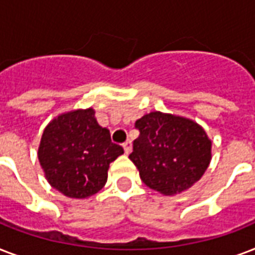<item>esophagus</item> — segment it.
Listing matches in <instances>:
<instances>
[{"instance_id":"obj_1","label":"esophagus","mask_w":255,"mask_h":255,"mask_svg":"<svg viewBox=\"0 0 255 255\" xmlns=\"http://www.w3.org/2000/svg\"><path fill=\"white\" fill-rule=\"evenodd\" d=\"M123 148H124V152H126V153H129V152H131V149H132V141L131 140H127V141H126V143H123Z\"/></svg>"}]
</instances>
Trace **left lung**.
Masks as SVG:
<instances>
[{"label":"left lung","mask_w":255,"mask_h":255,"mask_svg":"<svg viewBox=\"0 0 255 255\" xmlns=\"http://www.w3.org/2000/svg\"><path fill=\"white\" fill-rule=\"evenodd\" d=\"M139 137L129 159L151 189L176 194L205 173L212 159V141L193 120L151 112L136 120Z\"/></svg>","instance_id":"1"}]
</instances>
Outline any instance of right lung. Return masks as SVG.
Segmentation results:
<instances>
[{"label":"right lung","mask_w":255,"mask_h":255,"mask_svg":"<svg viewBox=\"0 0 255 255\" xmlns=\"http://www.w3.org/2000/svg\"><path fill=\"white\" fill-rule=\"evenodd\" d=\"M124 153L112 143L107 128L100 127L92 108L58 116L45 128L38 159L47 181L67 197L85 198L99 192L107 170Z\"/></svg>","instance_id":"obj_1"}]
</instances>
